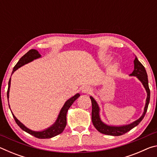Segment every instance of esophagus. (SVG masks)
<instances>
[{
	"label": "esophagus",
	"instance_id": "esophagus-1",
	"mask_svg": "<svg viewBox=\"0 0 157 157\" xmlns=\"http://www.w3.org/2000/svg\"><path fill=\"white\" fill-rule=\"evenodd\" d=\"M91 91V89L89 86H84L82 89V92L83 94H89Z\"/></svg>",
	"mask_w": 157,
	"mask_h": 157
}]
</instances>
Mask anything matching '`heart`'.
Listing matches in <instances>:
<instances>
[{"mask_svg": "<svg viewBox=\"0 0 157 157\" xmlns=\"http://www.w3.org/2000/svg\"><path fill=\"white\" fill-rule=\"evenodd\" d=\"M110 59H109V57H107V58H105V62H107V61H109V60ZM118 67V64H117V63H114L113 65H112L111 66V71H113V70H115V69Z\"/></svg>", "mask_w": 157, "mask_h": 157, "instance_id": "heart-1", "label": "heart"}]
</instances>
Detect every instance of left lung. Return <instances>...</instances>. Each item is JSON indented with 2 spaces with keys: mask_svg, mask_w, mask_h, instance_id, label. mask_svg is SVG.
<instances>
[{
  "mask_svg": "<svg viewBox=\"0 0 157 157\" xmlns=\"http://www.w3.org/2000/svg\"><path fill=\"white\" fill-rule=\"evenodd\" d=\"M134 71H133V72L130 74L129 76L136 77V78L139 79V80L141 82L143 86H144L146 92H147V98H146L144 111H143L142 116H140L139 119H137L136 121H135L133 122V123L128 124H124V125L119 126L109 125V124L105 123L104 122L101 120L100 115V109L99 105H98L97 102L95 101L94 98L92 96H90V99H91L92 103V123L98 131L102 133V134H104L106 135H110V136H121V135L125 134V133L130 131V130L134 128V127L137 126L138 124L140 123V121L143 120V118H144L145 113L147 112L150 98V89H149L147 72H146L144 66H143L142 63L139 62L136 57H135V59L134 60Z\"/></svg>",
  "mask_w": 157,
  "mask_h": 157,
  "instance_id": "obj_1",
  "label": "left lung"
}]
</instances>
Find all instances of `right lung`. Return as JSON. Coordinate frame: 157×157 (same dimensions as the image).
Masks as SVG:
<instances>
[{
	"label": "right lung",
	"instance_id": "1",
	"mask_svg": "<svg viewBox=\"0 0 157 157\" xmlns=\"http://www.w3.org/2000/svg\"><path fill=\"white\" fill-rule=\"evenodd\" d=\"M41 57V55L39 54V52L37 51L36 50H34V49L30 50L27 53H26V54H25L21 58L19 61L18 62V63L16 64L14 68H13L12 75L17 70L18 68L21 67V66L26 64V63H28L31 62H33V61L34 59L40 58ZM10 84H11V78H10L8 82V89H7V96L8 100H9ZM79 96H80L79 94H76L75 95H73V97H71V98H69L68 100H66L62 108L61 109V110L59 113V115H58L57 120L55 121V123H53L50 127H48V128L45 129L44 130H42V131H34V130H32L28 128L27 127H25L24 124H23L22 123H21V122L18 121L17 118H16V116L13 114L12 111L11 112L12 113L13 117H14L16 123H17L18 125L20 127V128L22 129L23 131H25V132L28 133V134L33 135V136L34 137L38 138V139H50V138H52L55 136H57L58 134H61V133L63 132V130H64V128L66 125V113H67V111L69 109V108L71 107V106L73 105V103L75 102V100L78 99ZM9 107L10 109V105H9Z\"/></svg>",
	"mask_w": 157,
	"mask_h": 157
}]
</instances>
